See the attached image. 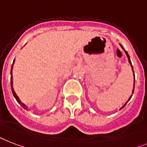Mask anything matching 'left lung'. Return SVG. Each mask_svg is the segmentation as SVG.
Here are the masks:
<instances>
[{
  "mask_svg": "<svg viewBox=\"0 0 147 147\" xmlns=\"http://www.w3.org/2000/svg\"><path fill=\"white\" fill-rule=\"evenodd\" d=\"M121 46H122V45H121ZM122 48H123V46H122ZM123 50H124V51H125V52H126V55H127V57H128V59H129V63H130V65H131V67H132V69H133V72H134V71H133V65H132V63H131L130 59H129V56L128 53H127V51H126V50H125V49H123ZM134 88H135V83H134V86H133V92H134ZM130 98H131V97H130V98H129V99H130ZM129 100H128V101H129ZM128 101H127V102H128ZM127 102H126V104L127 103ZM126 104H125V105H124V106H123V107H122V108H121V109H123V107H124V106H126Z\"/></svg>",
  "mask_w": 147,
  "mask_h": 147,
  "instance_id": "obj_1",
  "label": "left lung"
}]
</instances>
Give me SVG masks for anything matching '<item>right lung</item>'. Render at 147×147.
I'll use <instances>...</instances> for the list:
<instances>
[{
    "mask_svg": "<svg viewBox=\"0 0 147 147\" xmlns=\"http://www.w3.org/2000/svg\"><path fill=\"white\" fill-rule=\"evenodd\" d=\"M14 61H13L12 66H11V90H12V93H13V95H14V98H16V100L18 101V103L20 104V105H21V106H22V107H23L24 109H27V106H25L24 103H22V102H21V100L19 99V98L18 97V96L16 95V93H15V92H14V88H13V86H12V75H11V74H12V67H13V65H14Z\"/></svg>",
    "mask_w": 147,
    "mask_h": 147,
    "instance_id": "obj_1",
    "label": "right lung"
}]
</instances>
